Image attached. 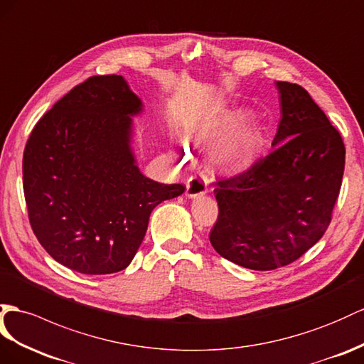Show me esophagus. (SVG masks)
I'll use <instances>...</instances> for the list:
<instances>
[{
    "mask_svg": "<svg viewBox=\"0 0 364 364\" xmlns=\"http://www.w3.org/2000/svg\"><path fill=\"white\" fill-rule=\"evenodd\" d=\"M208 193V180L204 176H191L186 184V197L198 198Z\"/></svg>",
    "mask_w": 364,
    "mask_h": 364,
    "instance_id": "1",
    "label": "esophagus"
}]
</instances>
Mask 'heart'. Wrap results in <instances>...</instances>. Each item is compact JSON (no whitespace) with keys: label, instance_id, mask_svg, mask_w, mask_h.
I'll return each mask as SVG.
<instances>
[{"label":"heart","instance_id":"b5f03b06","mask_svg":"<svg viewBox=\"0 0 364 364\" xmlns=\"http://www.w3.org/2000/svg\"><path fill=\"white\" fill-rule=\"evenodd\" d=\"M247 119L243 109H212L193 118L186 127L192 143H212L210 160L218 169L241 173L262 158L266 147L263 127Z\"/></svg>","mask_w":364,"mask_h":364}]
</instances>
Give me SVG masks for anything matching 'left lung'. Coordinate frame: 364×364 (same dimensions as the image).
<instances>
[{"label": "left lung", "mask_w": 364, "mask_h": 364, "mask_svg": "<svg viewBox=\"0 0 364 364\" xmlns=\"http://www.w3.org/2000/svg\"><path fill=\"white\" fill-rule=\"evenodd\" d=\"M275 86L282 119L274 151L213 191L218 220L210 243L223 258L252 271L291 264L324 235L346 155L340 132L307 90L286 81Z\"/></svg>", "instance_id": "left-lung-1"}]
</instances>
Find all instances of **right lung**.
Masks as SVG:
<instances>
[{
	"instance_id": "right-lung-1",
	"label": "right lung",
	"mask_w": 364,
	"mask_h": 364,
	"mask_svg": "<svg viewBox=\"0 0 364 364\" xmlns=\"http://www.w3.org/2000/svg\"><path fill=\"white\" fill-rule=\"evenodd\" d=\"M141 112L123 77H90L55 102L27 139L23 188L32 230L72 271H123L155 206L184 192L139 171L132 117Z\"/></svg>"
}]
</instances>
